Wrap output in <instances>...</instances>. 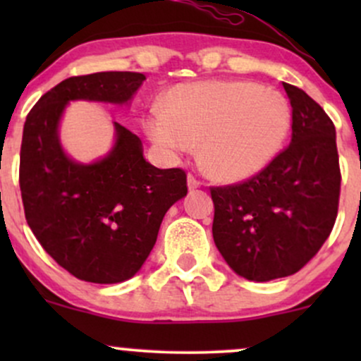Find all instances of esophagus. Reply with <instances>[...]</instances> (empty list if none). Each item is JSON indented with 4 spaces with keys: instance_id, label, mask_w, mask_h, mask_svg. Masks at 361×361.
<instances>
[{
    "instance_id": "esophagus-1",
    "label": "esophagus",
    "mask_w": 361,
    "mask_h": 361,
    "mask_svg": "<svg viewBox=\"0 0 361 361\" xmlns=\"http://www.w3.org/2000/svg\"><path fill=\"white\" fill-rule=\"evenodd\" d=\"M200 185H202V181L198 180V178H195L193 175H188V188L190 190L200 188Z\"/></svg>"
}]
</instances>
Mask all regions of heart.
<instances>
[{
    "instance_id": "obj_1",
    "label": "heart",
    "mask_w": 361,
    "mask_h": 361,
    "mask_svg": "<svg viewBox=\"0 0 361 361\" xmlns=\"http://www.w3.org/2000/svg\"><path fill=\"white\" fill-rule=\"evenodd\" d=\"M292 126L287 98L252 81L178 85L154 106L146 132L166 156L200 142L202 166L219 181L255 176L275 159Z\"/></svg>"
}]
</instances>
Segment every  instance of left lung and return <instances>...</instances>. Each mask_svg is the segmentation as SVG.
<instances>
[{
    "label": "left lung",
    "instance_id": "obj_1",
    "mask_svg": "<svg viewBox=\"0 0 361 361\" xmlns=\"http://www.w3.org/2000/svg\"><path fill=\"white\" fill-rule=\"evenodd\" d=\"M292 105V140L258 175L212 186L214 243L243 279L293 275L329 238L341 171L334 123L305 91L283 82Z\"/></svg>",
    "mask_w": 361,
    "mask_h": 361
}]
</instances>
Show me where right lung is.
Here are the masks:
<instances>
[{"label":"right lung","instance_id":"right-lung-1","mask_svg":"<svg viewBox=\"0 0 361 361\" xmlns=\"http://www.w3.org/2000/svg\"><path fill=\"white\" fill-rule=\"evenodd\" d=\"M144 80V74L128 71L68 78L25 120L20 151L25 219L57 264L91 283H120L140 270L164 214L188 192L186 173L147 163L140 139L117 122L109 154L91 164L76 163L61 146L59 122L74 100L126 105Z\"/></svg>","mask_w":361,"mask_h":361}]
</instances>
